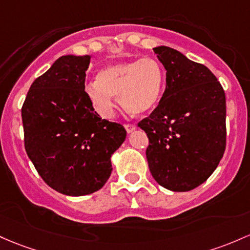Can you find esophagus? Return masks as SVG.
I'll return each mask as SVG.
<instances>
[{"label":"esophagus","mask_w":250,"mask_h":250,"mask_svg":"<svg viewBox=\"0 0 250 250\" xmlns=\"http://www.w3.org/2000/svg\"><path fill=\"white\" fill-rule=\"evenodd\" d=\"M125 130H127L128 134L136 129V127L134 125H125Z\"/></svg>","instance_id":"34e87169"}]
</instances>
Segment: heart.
<instances>
[{
	"instance_id": "b5f03b06",
	"label": "heart",
	"mask_w": 250,
	"mask_h": 250,
	"mask_svg": "<svg viewBox=\"0 0 250 250\" xmlns=\"http://www.w3.org/2000/svg\"><path fill=\"white\" fill-rule=\"evenodd\" d=\"M164 70L158 60L144 57L138 60L109 65L101 70L97 81L86 85L85 91L95 110L109 119L115 109V97L134 115L152 111L161 97Z\"/></svg>"
}]
</instances>
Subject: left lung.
Segmentation results:
<instances>
[{
  "mask_svg": "<svg viewBox=\"0 0 250 250\" xmlns=\"http://www.w3.org/2000/svg\"><path fill=\"white\" fill-rule=\"evenodd\" d=\"M166 70L158 106L139 127L146 131V156L155 182L174 192L203 184L226 150V94L215 75L177 49L153 48Z\"/></svg>",
  "mask_w": 250,
  "mask_h": 250,
  "instance_id": "left-lung-1",
  "label": "left lung"
}]
</instances>
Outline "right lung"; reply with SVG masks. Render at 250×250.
Masks as SVG:
<instances>
[{"mask_svg": "<svg viewBox=\"0 0 250 250\" xmlns=\"http://www.w3.org/2000/svg\"><path fill=\"white\" fill-rule=\"evenodd\" d=\"M91 56H62L38 77L22 105L24 148L49 188L66 196L102 188L111 155L125 140L119 123L102 120L85 92Z\"/></svg>", "mask_w": 250, "mask_h": 250, "instance_id": "right-lung-1", "label": "right lung"}]
</instances>
